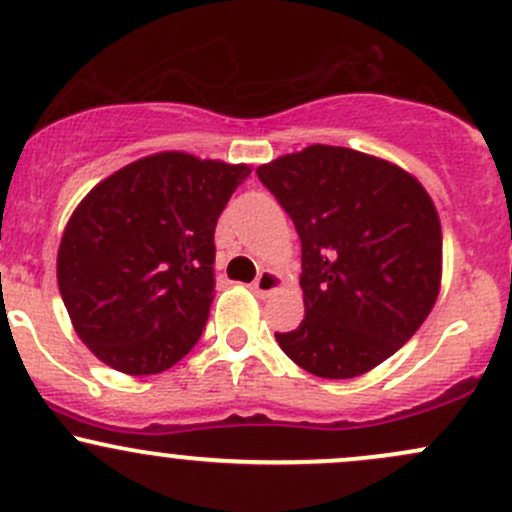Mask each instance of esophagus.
Instances as JSON below:
<instances>
[{"mask_svg":"<svg viewBox=\"0 0 512 512\" xmlns=\"http://www.w3.org/2000/svg\"><path fill=\"white\" fill-rule=\"evenodd\" d=\"M280 288H283V280H280L276 271H268V268L258 273V278L251 283V290H254L258 298H268V295L278 293Z\"/></svg>","mask_w":512,"mask_h":512,"instance_id":"1","label":"esophagus"}]
</instances>
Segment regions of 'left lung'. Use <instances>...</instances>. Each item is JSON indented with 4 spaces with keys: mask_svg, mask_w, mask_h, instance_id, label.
Listing matches in <instances>:
<instances>
[{
    "mask_svg": "<svg viewBox=\"0 0 512 512\" xmlns=\"http://www.w3.org/2000/svg\"><path fill=\"white\" fill-rule=\"evenodd\" d=\"M302 244L298 329L280 349L320 378H354L427 320L442 283V224L420 180L395 163L315 144L256 168Z\"/></svg>",
    "mask_w": 512,
    "mask_h": 512,
    "instance_id": "8db88e82",
    "label": "left lung"
}]
</instances>
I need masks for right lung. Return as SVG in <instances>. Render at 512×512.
<instances>
[{
	"label": "right lung",
	"instance_id": "1",
	"mask_svg": "<svg viewBox=\"0 0 512 512\" xmlns=\"http://www.w3.org/2000/svg\"><path fill=\"white\" fill-rule=\"evenodd\" d=\"M251 168L163 151L119 168L65 224L58 288L102 364L151 376L197 344L214 300V227Z\"/></svg>",
	"mask_w": 512,
	"mask_h": 512
}]
</instances>
